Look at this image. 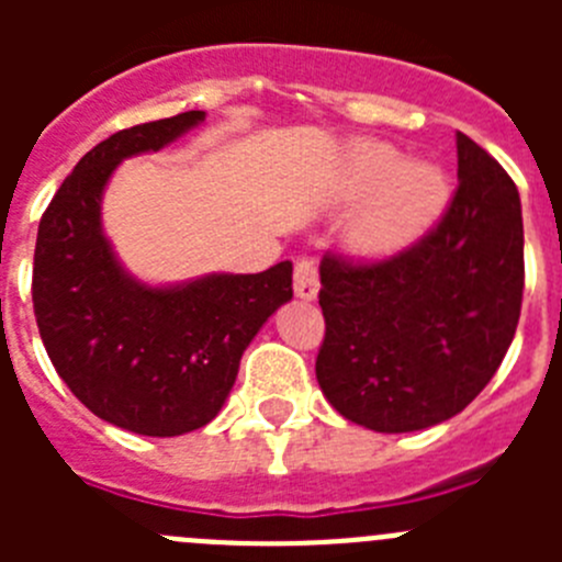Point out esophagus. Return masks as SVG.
<instances>
[{"label": "esophagus", "mask_w": 562, "mask_h": 562, "mask_svg": "<svg viewBox=\"0 0 562 562\" xmlns=\"http://www.w3.org/2000/svg\"><path fill=\"white\" fill-rule=\"evenodd\" d=\"M292 286H295V295L301 297V301H315L317 297V292H321V281H317V270L310 258H297L295 281H292Z\"/></svg>", "instance_id": "obj_1"}]
</instances>
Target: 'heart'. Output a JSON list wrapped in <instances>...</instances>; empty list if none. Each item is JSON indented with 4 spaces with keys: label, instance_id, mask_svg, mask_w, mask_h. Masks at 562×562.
Masks as SVG:
<instances>
[{
    "label": "heart",
    "instance_id": "b5f03b06",
    "mask_svg": "<svg viewBox=\"0 0 562 562\" xmlns=\"http://www.w3.org/2000/svg\"><path fill=\"white\" fill-rule=\"evenodd\" d=\"M340 200L360 202L349 222V245L366 258H389L441 220L450 177L439 162L405 160L391 143L357 140L342 157Z\"/></svg>",
    "mask_w": 562,
    "mask_h": 562
}]
</instances>
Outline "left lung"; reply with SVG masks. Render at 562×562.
<instances>
[{
  "label": "left lung",
  "instance_id": "left-lung-1",
  "mask_svg": "<svg viewBox=\"0 0 562 562\" xmlns=\"http://www.w3.org/2000/svg\"><path fill=\"white\" fill-rule=\"evenodd\" d=\"M459 191L419 245L380 265L321 261L331 408L376 434L434 428L484 391L524 297V216L509 173L456 132Z\"/></svg>",
  "mask_w": 562,
  "mask_h": 562
}]
</instances>
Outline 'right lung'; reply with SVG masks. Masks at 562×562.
Wrapping results in <instances>:
<instances>
[{"instance_id": "1", "label": "right lung", "mask_w": 562, "mask_h": 562, "mask_svg": "<svg viewBox=\"0 0 562 562\" xmlns=\"http://www.w3.org/2000/svg\"><path fill=\"white\" fill-rule=\"evenodd\" d=\"M205 123V112L123 128L87 151L44 211L33 258L38 335L67 389L109 425L182 436L220 414L258 329L292 297V265L146 284L103 233L112 173Z\"/></svg>"}]
</instances>
